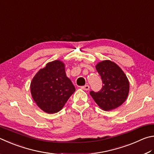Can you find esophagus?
Masks as SVG:
<instances>
[{"label":"esophagus","instance_id":"34e87169","mask_svg":"<svg viewBox=\"0 0 154 154\" xmlns=\"http://www.w3.org/2000/svg\"><path fill=\"white\" fill-rule=\"evenodd\" d=\"M81 88L83 90L88 91V90L90 89V87H89V85H85V86H83V87H82Z\"/></svg>","mask_w":154,"mask_h":154}]
</instances>
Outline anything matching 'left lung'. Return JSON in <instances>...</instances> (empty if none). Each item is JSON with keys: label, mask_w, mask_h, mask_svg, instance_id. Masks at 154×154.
Returning <instances> with one entry per match:
<instances>
[{"label": "left lung", "mask_w": 154, "mask_h": 154, "mask_svg": "<svg viewBox=\"0 0 154 154\" xmlns=\"http://www.w3.org/2000/svg\"><path fill=\"white\" fill-rule=\"evenodd\" d=\"M101 75L103 87L97 93L91 91L90 95L99 107L110 111L120 106L127 99L130 84L125 72L110 60H104L96 65Z\"/></svg>", "instance_id": "obj_1"}]
</instances>
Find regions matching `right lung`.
<instances>
[{
    "label": "right lung",
    "mask_w": 154,
    "mask_h": 154,
    "mask_svg": "<svg viewBox=\"0 0 154 154\" xmlns=\"http://www.w3.org/2000/svg\"><path fill=\"white\" fill-rule=\"evenodd\" d=\"M75 91L60 60L47 63L34 75L30 84L32 98L43 112L55 114L62 109Z\"/></svg>",
    "instance_id": "1"
}]
</instances>
